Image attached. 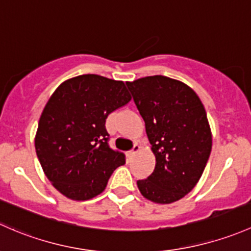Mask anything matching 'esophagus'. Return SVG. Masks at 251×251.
Instances as JSON below:
<instances>
[{
  "label": "esophagus",
  "mask_w": 251,
  "mask_h": 251,
  "mask_svg": "<svg viewBox=\"0 0 251 251\" xmlns=\"http://www.w3.org/2000/svg\"><path fill=\"white\" fill-rule=\"evenodd\" d=\"M139 150H140V146H139L138 144H134L133 149H131L130 151H128V152H126V156H128V158H131V157H133L134 154H135L136 152L139 151Z\"/></svg>",
  "instance_id": "1"
}]
</instances>
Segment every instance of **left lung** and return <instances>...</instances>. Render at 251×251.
<instances>
[{"instance_id":"1","label":"left lung","mask_w":251,"mask_h":251,"mask_svg":"<svg viewBox=\"0 0 251 251\" xmlns=\"http://www.w3.org/2000/svg\"><path fill=\"white\" fill-rule=\"evenodd\" d=\"M126 84L156 156L153 173L136 181L139 190L154 203L176 202L197 185L210 156L205 108L190 87L169 77L157 75Z\"/></svg>"}]
</instances>
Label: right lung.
Here are the masks:
<instances>
[{"label": "right lung", "mask_w": 251, "mask_h": 251, "mask_svg": "<svg viewBox=\"0 0 251 251\" xmlns=\"http://www.w3.org/2000/svg\"><path fill=\"white\" fill-rule=\"evenodd\" d=\"M131 97L122 81L82 75L56 88L43 108L35 138L36 153L54 187L75 201L100 195L123 152L108 145L107 116Z\"/></svg>", "instance_id": "1"}]
</instances>
